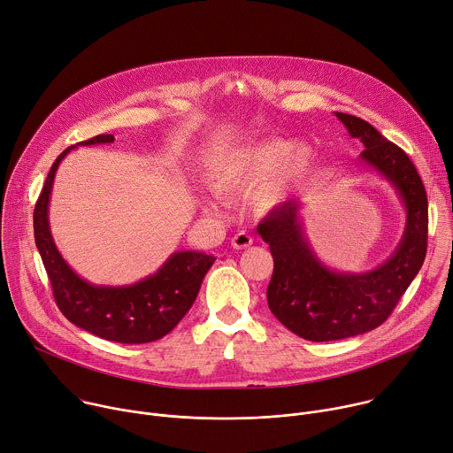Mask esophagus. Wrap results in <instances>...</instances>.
I'll return each mask as SVG.
<instances>
[{"mask_svg": "<svg viewBox=\"0 0 453 453\" xmlns=\"http://www.w3.org/2000/svg\"><path fill=\"white\" fill-rule=\"evenodd\" d=\"M251 243H253V236L248 234V233H243V231L236 233L231 240V245L234 250H245V248H250Z\"/></svg>", "mask_w": 453, "mask_h": 453, "instance_id": "esophagus-1", "label": "esophagus"}]
</instances>
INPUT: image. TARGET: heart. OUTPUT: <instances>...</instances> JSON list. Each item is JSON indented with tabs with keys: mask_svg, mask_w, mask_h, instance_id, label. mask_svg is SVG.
<instances>
[{
	"mask_svg": "<svg viewBox=\"0 0 453 453\" xmlns=\"http://www.w3.org/2000/svg\"><path fill=\"white\" fill-rule=\"evenodd\" d=\"M311 148L303 142L265 141L229 151L213 168L210 180L217 193L227 196L251 195L260 210L269 211L287 198L291 179L311 160ZM210 213H222L224 203L210 196L203 200Z\"/></svg>",
	"mask_w": 453,
	"mask_h": 453,
	"instance_id": "b5f03b06",
	"label": "heart"
}]
</instances>
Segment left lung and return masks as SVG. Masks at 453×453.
<instances>
[{
  "mask_svg": "<svg viewBox=\"0 0 453 453\" xmlns=\"http://www.w3.org/2000/svg\"><path fill=\"white\" fill-rule=\"evenodd\" d=\"M334 113L350 137L363 142L361 164L395 189L406 224L392 257L366 273H340L318 258L300 217L302 200L278 205L258 224L274 260L269 309L281 325L309 342H336L374 331L392 314L426 257L428 200L412 160L366 120Z\"/></svg>",
  "mask_w": 453,
  "mask_h": 453,
  "instance_id": "1",
  "label": "left lung"
}]
</instances>
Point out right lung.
<instances>
[{
    "mask_svg": "<svg viewBox=\"0 0 453 453\" xmlns=\"http://www.w3.org/2000/svg\"><path fill=\"white\" fill-rule=\"evenodd\" d=\"M108 142H113V135H97L75 146ZM72 148L52 164L34 210L35 248L50 278L54 300L68 321L103 340L134 345L160 340L191 309L205 273L217 258L198 251H177L155 274L132 285H94L81 278L58 251L49 224L54 177Z\"/></svg>",
    "mask_w": 453,
    "mask_h": 453,
    "instance_id": "1",
    "label": "right lung"
}]
</instances>
